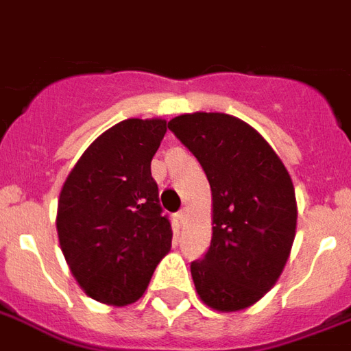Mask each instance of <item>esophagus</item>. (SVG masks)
Listing matches in <instances>:
<instances>
[{
  "label": "esophagus",
  "mask_w": 351,
  "mask_h": 351,
  "mask_svg": "<svg viewBox=\"0 0 351 351\" xmlns=\"http://www.w3.org/2000/svg\"><path fill=\"white\" fill-rule=\"evenodd\" d=\"M185 218H186L185 209H183V210H179V213H178V220H179V223H183V222H185Z\"/></svg>",
  "instance_id": "34e87169"
}]
</instances>
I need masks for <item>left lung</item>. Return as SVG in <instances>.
I'll use <instances>...</instances> for the list:
<instances>
[{
    "label": "left lung",
    "mask_w": 351,
    "mask_h": 351,
    "mask_svg": "<svg viewBox=\"0 0 351 351\" xmlns=\"http://www.w3.org/2000/svg\"><path fill=\"white\" fill-rule=\"evenodd\" d=\"M168 129L199 160L213 192V239L192 261L194 285L216 311L259 302L283 272L296 235L292 179L252 125L223 112L172 118Z\"/></svg>",
    "instance_id": "left-lung-1"
}]
</instances>
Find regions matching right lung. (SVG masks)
Here are the masks:
<instances>
[{
  "instance_id": "add662e5",
  "label": "right lung",
  "mask_w": 351,
  "mask_h": 351,
  "mask_svg": "<svg viewBox=\"0 0 351 351\" xmlns=\"http://www.w3.org/2000/svg\"><path fill=\"white\" fill-rule=\"evenodd\" d=\"M165 133L160 118L116 123L86 147L60 191V250L79 287L101 304L136 302L172 246L152 178Z\"/></svg>"
}]
</instances>
